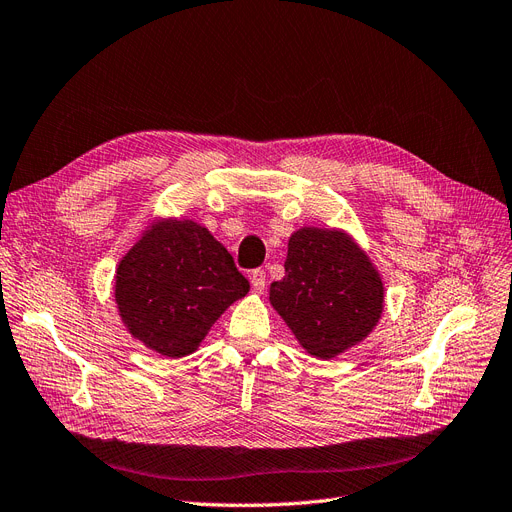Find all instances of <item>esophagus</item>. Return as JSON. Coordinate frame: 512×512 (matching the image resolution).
<instances>
[{"instance_id": "obj_1", "label": "esophagus", "mask_w": 512, "mask_h": 512, "mask_svg": "<svg viewBox=\"0 0 512 512\" xmlns=\"http://www.w3.org/2000/svg\"><path fill=\"white\" fill-rule=\"evenodd\" d=\"M251 285H253V291L257 295H261L263 289H266V272H263V270H253L251 272Z\"/></svg>"}]
</instances>
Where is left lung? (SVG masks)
<instances>
[{"label":"left lung","mask_w":512,"mask_h":512,"mask_svg":"<svg viewBox=\"0 0 512 512\" xmlns=\"http://www.w3.org/2000/svg\"><path fill=\"white\" fill-rule=\"evenodd\" d=\"M270 304L301 348L329 361L380 323L384 282L346 232L301 227L289 238L285 278L272 282Z\"/></svg>","instance_id":"1"}]
</instances>
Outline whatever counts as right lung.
<instances>
[{"label": "right lung", "mask_w": 512, "mask_h": 512, "mask_svg": "<svg viewBox=\"0 0 512 512\" xmlns=\"http://www.w3.org/2000/svg\"><path fill=\"white\" fill-rule=\"evenodd\" d=\"M124 327L149 350L181 358L198 350L217 318L249 293L225 246L196 221L151 223L116 270Z\"/></svg>", "instance_id": "1"}]
</instances>
